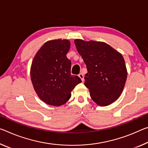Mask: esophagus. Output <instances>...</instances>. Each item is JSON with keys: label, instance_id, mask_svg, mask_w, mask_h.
Segmentation results:
<instances>
[{"label": "esophagus", "instance_id": "obj_1", "mask_svg": "<svg viewBox=\"0 0 148 148\" xmlns=\"http://www.w3.org/2000/svg\"><path fill=\"white\" fill-rule=\"evenodd\" d=\"M78 76L79 77V78H81V79H82V81H84V75H83V74H82V73H80V74H79V75H78Z\"/></svg>", "mask_w": 148, "mask_h": 148}]
</instances>
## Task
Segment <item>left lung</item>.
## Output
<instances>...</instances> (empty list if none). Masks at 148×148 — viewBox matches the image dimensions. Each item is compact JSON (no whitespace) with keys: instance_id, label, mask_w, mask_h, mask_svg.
I'll return each mask as SVG.
<instances>
[{"instance_id":"obj_1","label":"left lung","mask_w":148,"mask_h":148,"mask_svg":"<svg viewBox=\"0 0 148 148\" xmlns=\"http://www.w3.org/2000/svg\"><path fill=\"white\" fill-rule=\"evenodd\" d=\"M74 43L88 70L84 85L91 99L99 106L115 101L127 78L123 55L104 42L75 39Z\"/></svg>"}]
</instances>
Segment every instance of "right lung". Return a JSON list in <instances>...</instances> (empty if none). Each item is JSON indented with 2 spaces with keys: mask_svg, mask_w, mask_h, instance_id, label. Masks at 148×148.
<instances>
[{
  "mask_svg": "<svg viewBox=\"0 0 148 148\" xmlns=\"http://www.w3.org/2000/svg\"><path fill=\"white\" fill-rule=\"evenodd\" d=\"M70 41L60 39L47 41L32 61L30 76L38 97L45 103L60 106L71 97V91L82 82L71 74V61L66 57Z\"/></svg>",
  "mask_w": 148,
  "mask_h": 148,
  "instance_id": "obj_1",
  "label": "right lung"
}]
</instances>
